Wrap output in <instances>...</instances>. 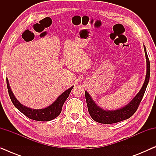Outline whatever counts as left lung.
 Masks as SVG:
<instances>
[{
	"mask_svg": "<svg viewBox=\"0 0 156 156\" xmlns=\"http://www.w3.org/2000/svg\"><path fill=\"white\" fill-rule=\"evenodd\" d=\"M144 51L147 63L146 80H145L144 84L143 85L142 88L139 92L131 100V101L129 104H127L126 106H124V107L115 111H106L102 109L101 108H100L99 106H97L94 103V101L91 99L88 92L85 91V97H86L89 113L94 121L100 123H104V124H111V123H117L119 122V121L129 119L136 112L143 99V97H144L147 85L148 84L149 79H150V61H149L148 55H147L146 52V47L145 46Z\"/></svg>",
	"mask_w": 156,
	"mask_h": 156,
	"instance_id": "1",
	"label": "left lung"
}]
</instances>
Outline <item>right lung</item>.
Listing matches in <instances>:
<instances>
[{
    "mask_svg": "<svg viewBox=\"0 0 156 156\" xmlns=\"http://www.w3.org/2000/svg\"><path fill=\"white\" fill-rule=\"evenodd\" d=\"M6 82H7V87L8 94H9L10 98L11 99V101L13 104V105L20 111L21 113H23L25 116L28 117L29 119H33L35 121H51L52 119L56 118L62 112V106L66 99L69 97L70 92H71L72 89H73L74 87H72L71 88L68 89L67 90L59 95V97L55 100V101L49 106L48 107L45 108H42V109H32V108H27L26 106H23L21 104L15 96L12 94L10 87L9 86V82H8V79H6Z\"/></svg>",
    "mask_w": 156,
    "mask_h": 156,
    "instance_id": "add662e5",
    "label": "right lung"
}]
</instances>
